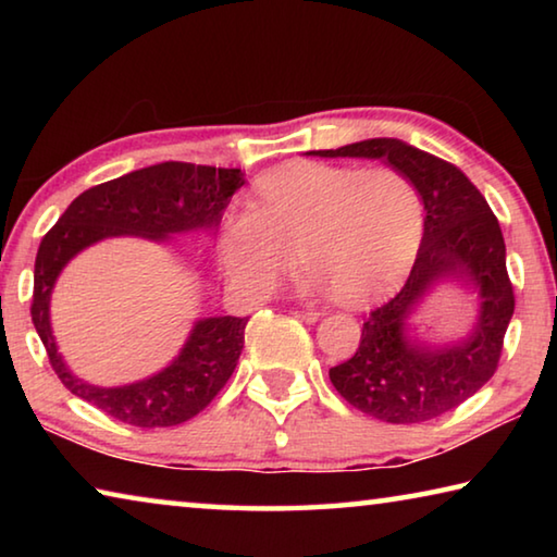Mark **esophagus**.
Segmentation results:
<instances>
[{
	"label": "esophagus",
	"mask_w": 557,
	"mask_h": 557,
	"mask_svg": "<svg viewBox=\"0 0 557 557\" xmlns=\"http://www.w3.org/2000/svg\"><path fill=\"white\" fill-rule=\"evenodd\" d=\"M295 317L301 319V322H307V324H314L319 319V312H317V309H297Z\"/></svg>",
	"instance_id": "34e87169"
}]
</instances>
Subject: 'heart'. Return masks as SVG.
Here are the masks:
<instances>
[{"label": "heart", "instance_id": "1", "mask_svg": "<svg viewBox=\"0 0 557 557\" xmlns=\"http://www.w3.org/2000/svg\"><path fill=\"white\" fill-rule=\"evenodd\" d=\"M425 206L395 166L289 162L262 174L250 209L223 215L215 252L228 285L262 297L295 262L309 287H334L344 301L391 289L420 248Z\"/></svg>", "mask_w": 557, "mask_h": 557}]
</instances>
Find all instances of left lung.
Returning <instances> with one entry per match:
<instances>
[{
  "instance_id": "8db88e82",
  "label": "left lung",
  "mask_w": 557,
  "mask_h": 557,
  "mask_svg": "<svg viewBox=\"0 0 557 557\" xmlns=\"http://www.w3.org/2000/svg\"><path fill=\"white\" fill-rule=\"evenodd\" d=\"M319 157L385 159L408 174L425 203V233L403 289L363 322L361 344L348 361L329 369L338 395L371 418L418 425L471 398L496 373L516 297L506 272V243L482 191L455 164L400 139H363ZM442 278L480 292V322L465 343L418 345L404 322Z\"/></svg>"
}]
</instances>
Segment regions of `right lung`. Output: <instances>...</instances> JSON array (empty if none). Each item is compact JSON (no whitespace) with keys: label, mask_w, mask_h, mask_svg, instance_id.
Listing matches in <instances>:
<instances>
[{"label":"right lung","mask_w":557,"mask_h":557,"mask_svg":"<svg viewBox=\"0 0 557 557\" xmlns=\"http://www.w3.org/2000/svg\"><path fill=\"white\" fill-rule=\"evenodd\" d=\"M245 184L240 169L164 162L98 184L75 199L44 235L34 265L32 322L41 336L51 369L73 395L110 418L135 428H172L209 405L238 366L248 317H209L164 371L152 379L98 388L75 379L51 334V289L61 270L88 245L112 235L166 240L172 233L215 231L231 196Z\"/></svg>","instance_id":"right-lung-1"}]
</instances>
